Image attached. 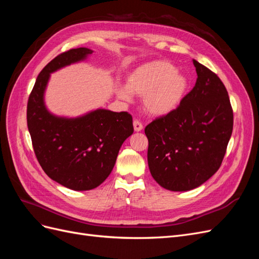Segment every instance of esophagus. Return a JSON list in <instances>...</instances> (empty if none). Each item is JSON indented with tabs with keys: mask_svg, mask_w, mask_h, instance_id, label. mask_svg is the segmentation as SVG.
Returning <instances> with one entry per match:
<instances>
[{
	"mask_svg": "<svg viewBox=\"0 0 259 259\" xmlns=\"http://www.w3.org/2000/svg\"><path fill=\"white\" fill-rule=\"evenodd\" d=\"M133 125H134V130L136 132H140L143 130V124H142V122H139L138 120H134V122H133Z\"/></svg>",
	"mask_w": 259,
	"mask_h": 259,
	"instance_id": "34e87169",
	"label": "esophagus"
}]
</instances>
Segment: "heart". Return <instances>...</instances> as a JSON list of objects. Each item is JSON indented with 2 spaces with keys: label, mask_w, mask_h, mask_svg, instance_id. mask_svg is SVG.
<instances>
[{
  "label": "heart",
  "mask_w": 259,
  "mask_h": 259,
  "mask_svg": "<svg viewBox=\"0 0 259 259\" xmlns=\"http://www.w3.org/2000/svg\"><path fill=\"white\" fill-rule=\"evenodd\" d=\"M189 88L187 76L167 61L154 60L137 67L127 77V86L119 85L116 94L131 101L133 94L144 97L145 110L151 115H165L180 105Z\"/></svg>",
  "instance_id": "obj_1"
}]
</instances>
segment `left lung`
<instances>
[{
  "instance_id": "left-lung-1",
  "label": "left lung",
  "mask_w": 259,
  "mask_h": 259,
  "mask_svg": "<svg viewBox=\"0 0 259 259\" xmlns=\"http://www.w3.org/2000/svg\"><path fill=\"white\" fill-rule=\"evenodd\" d=\"M194 88L171 112L148 124V165L170 191L194 189L221 167L232 134L233 112L224 83L193 59Z\"/></svg>"
}]
</instances>
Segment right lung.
I'll list each match as a JSON object with an SVG mask.
<instances>
[{
    "label": "right lung",
    "instance_id": "right-lung-1",
    "mask_svg": "<svg viewBox=\"0 0 259 259\" xmlns=\"http://www.w3.org/2000/svg\"><path fill=\"white\" fill-rule=\"evenodd\" d=\"M93 51L72 49L58 55L37 75L27 106L28 130L43 170L71 190H91L110 175L117 153L130 137L133 117L127 112L96 109L77 117L51 113L44 93L51 73L88 58Z\"/></svg>",
    "mask_w": 259,
    "mask_h": 259
}]
</instances>
